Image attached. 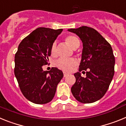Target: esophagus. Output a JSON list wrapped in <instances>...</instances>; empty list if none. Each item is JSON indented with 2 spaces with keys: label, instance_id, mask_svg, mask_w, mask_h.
I'll use <instances>...</instances> for the list:
<instances>
[{
  "label": "esophagus",
  "instance_id": "esophagus-1",
  "mask_svg": "<svg viewBox=\"0 0 126 126\" xmlns=\"http://www.w3.org/2000/svg\"><path fill=\"white\" fill-rule=\"evenodd\" d=\"M69 74L68 73H65V72H64V77H66L67 76H68Z\"/></svg>",
  "mask_w": 126,
  "mask_h": 126
}]
</instances>
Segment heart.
I'll return each mask as SVG.
<instances>
[{
    "label": "heart",
    "mask_w": 126,
    "mask_h": 126,
    "mask_svg": "<svg viewBox=\"0 0 126 126\" xmlns=\"http://www.w3.org/2000/svg\"><path fill=\"white\" fill-rule=\"evenodd\" d=\"M65 41L71 47L75 49L79 46L80 42L78 38L75 35L70 34L65 37ZM51 55L54 56L57 53V43L54 42L51 45ZM78 64V61L74 58H59L55 62L57 67L65 72H70Z\"/></svg>",
    "instance_id": "heart-1"
}]
</instances>
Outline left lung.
<instances>
[{
  "label": "left lung",
  "instance_id": "1",
  "mask_svg": "<svg viewBox=\"0 0 126 126\" xmlns=\"http://www.w3.org/2000/svg\"><path fill=\"white\" fill-rule=\"evenodd\" d=\"M68 31L79 36L83 42L82 59L79 71L74 74L76 82L71 88L73 96L78 102L90 103L102 98L108 90L114 75L115 57L110 44L96 30L81 26Z\"/></svg>",
  "mask_w": 126,
  "mask_h": 126
}]
</instances>
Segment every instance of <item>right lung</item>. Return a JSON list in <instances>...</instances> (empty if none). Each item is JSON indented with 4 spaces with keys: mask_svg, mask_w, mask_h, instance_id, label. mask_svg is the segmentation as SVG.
<instances>
[{
    "mask_svg": "<svg viewBox=\"0 0 126 126\" xmlns=\"http://www.w3.org/2000/svg\"><path fill=\"white\" fill-rule=\"evenodd\" d=\"M62 29L40 27L24 38L15 54L14 74L23 94L36 104L48 103L54 97L63 73L56 67L43 71L51 55V45Z\"/></svg>",
    "mask_w": 126,
    "mask_h": 126,
    "instance_id": "right-lung-1",
    "label": "right lung"
}]
</instances>
